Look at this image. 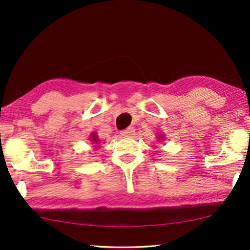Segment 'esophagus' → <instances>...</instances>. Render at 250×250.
Masks as SVG:
<instances>
[{
	"label": "esophagus",
	"mask_w": 250,
	"mask_h": 250,
	"mask_svg": "<svg viewBox=\"0 0 250 250\" xmlns=\"http://www.w3.org/2000/svg\"><path fill=\"white\" fill-rule=\"evenodd\" d=\"M134 133H135V128H134V127H128V128H126V129H124V131L121 132L123 136H132V135H134Z\"/></svg>",
	"instance_id": "34e87169"
}]
</instances>
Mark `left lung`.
<instances>
[{
	"label": "left lung",
	"instance_id": "1",
	"mask_svg": "<svg viewBox=\"0 0 250 250\" xmlns=\"http://www.w3.org/2000/svg\"><path fill=\"white\" fill-rule=\"evenodd\" d=\"M158 139H159V140H160V141H161V139H164V137H162V136H160V135H159V137H158Z\"/></svg>",
	"mask_w": 250,
	"mask_h": 250
}]
</instances>
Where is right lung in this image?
<instances>
[{
  "instance_id": "add662e5",
  "label": "right lung",
  "mask_w": 250,
  "mask_h": 250,
  "mask_svg": "<svg viewBox=\"0 0 250 250\" xmlns=\"http://www.w3.org/2000/svg\"><path fill=\"white\" fill-rule=\"evenodd\" d=\"M90 141H91L92 144H99V137L97 135V133H92L91 135H90Z\"/></svg>"
}]
</instances>
